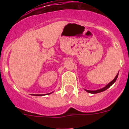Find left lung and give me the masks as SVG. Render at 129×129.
Masks as SVG:
<instances>
[{"mask_svg":"<svg viewBox=\"0 0 129 129\" xmlns=\"http://www.w3.org/2000/svg\"><path fill=\"white\" fill-rule=\"evenodd\" d=\"M117 77H118V74L116 75V77L114 78V79L112 81V82H110L109 84H108V85H106L104 88H102V89H100V90H94V91H91V90H86V92H88V93H91V94H96V93H99V92H103V91H104V90H107L108 88H110V86L111 85H112L113 84H114V82H115V81L116 80V79H117Z\"/></svg>","mask_w":129,"mask_h":129,"instance_id":"8db88e82","label":"left lung"}]
</instances>
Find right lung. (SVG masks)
<instances>
[{"label":"right lung","instance_id":"add662e5","mask_svg":"<svg viewBox=\"0 0 129 129\" xmlns=\"http://www.w3.org/2000/svg\"><path fill=\"white\" fill-rule=\"evenodd\" d=\"M33 95H35V96H41V94H33Z\"/></svg>","mask_w":129,"mask_h":129}]
</instances>
